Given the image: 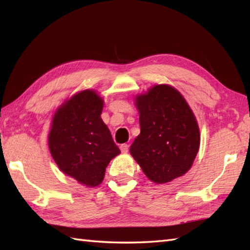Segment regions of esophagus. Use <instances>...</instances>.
<instances>
[{
	"instance_id": "34e87169",
	"label": "esophagus",
	"mask_w": 250,
	"mask_h": 250,
	"mask_svg": "<svg viewBox=\"0 0 250 250\" xmlns=\"http://www.w3.org/2000/svg\"><path fill=\"white\" fill-rule=\"evenodd\" d=\"M120 151L121 153H127L129 152V146H127L126 144H124L120 146Z\"/></svg>"
}]
</instances>
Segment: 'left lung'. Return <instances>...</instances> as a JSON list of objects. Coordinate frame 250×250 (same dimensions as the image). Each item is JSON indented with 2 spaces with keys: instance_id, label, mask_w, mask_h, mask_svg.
<instances>
[{
  "instance_id": "1",
  "label": "left lung",
  "mask_w": 250,
  "mask_h": 250,
  "mask_svg": "<svg viewBox=\"0 0 250 250\" xmlns=\"http://www.w3.org/2000/svg\"><path fill=\"white\" fill-rule=\"evenodd\" d=\"M140 134L130 147L149 180L166 183L191 167L200 132L189 105L176 89L155 85L136 98Z\"/></svg>"
}]
</instances>
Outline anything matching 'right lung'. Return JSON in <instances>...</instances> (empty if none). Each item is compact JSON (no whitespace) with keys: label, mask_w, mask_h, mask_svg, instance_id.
I'll use <instances>...</instances> for the list:
<instances>
[{"label":"right lung","mask_w":250,"mask_h":250,"mask_svg":"<svg viewBox=\"0 0 250 250\" xmlns=\"http://www.w3.org/2000/svg\"><path fill=\"white\" fill-rule=\"evenodd\" d=\"M104 102L84 90L62 105L54 115L49 148L66 175L87 187L104 180L105 167L120 153L101 117Z\"/></svg>","instance_id":"right-lung-1"}]
</instances>
